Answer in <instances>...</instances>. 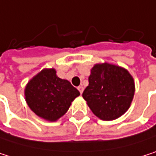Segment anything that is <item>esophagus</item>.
I'll return each instance as SVG.
<instances>
[{
    "instance_id": "obj_1",
    "label": "esophagus",
    "mask_w": 156,
    "mask_h": 156,
    "mask_svg": "<svg viewBox=\"0 0 156 156\" xmlns=\"http://www.w3.org/2000/svg\"><path fill=\"white\" fill-rule=\"evenodd\" d=\"M77 90H80V92L82 94V92H83V90H84V88H83V86H80L79 88H77Z\"/></svg>"
}]
</instances>
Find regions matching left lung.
<instances>
[{"label":"left lung","mask_w":156,"mask_h":156,"mask_svg":"<svg viewBox=\"0 0 156 156\" xmlns=\"http://www.w3.org/2000/svg\"><path fill=\"white\" fill-rule=\"evenodd\" d=\"M134 91V80L129 71L105 62L95 64L91 68L89 86L82 97L98 118L113 121L128 111Z\"/></svg>","instance_id":"1"}]
</instances>
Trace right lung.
I'll use <instances>...</instances> for the list:
<instances>
[{
	"mask_svg": "<svg viewBox=\"0 0 156 156\" xmlns=\"http://www.w3.org/2000/svg\"><path fill=\"white\" fill-rule=\"evenodd\" d=\"M80 95V91L68 80L56 76L55 68L41 70L28 81L24 89L29 108L38 117L48 122L60 119Z\"/></svg>",
	"mask_w": 156,
	"mask_h": 156,
	"instance_id": "right-lung-1",
	"label": "right lung"
}]
</instances>
